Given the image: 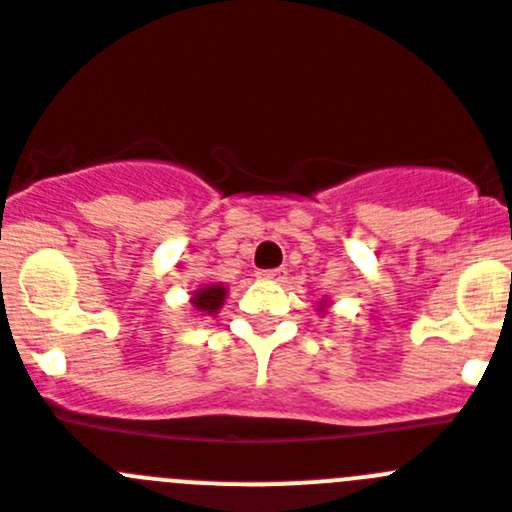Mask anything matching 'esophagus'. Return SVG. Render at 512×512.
I'll return each instance as SVG.
<instances>
[{
  "label": "esophagus",
  "instance_id": "34e87169",
  "mask_svg": "<svg viewBox=\"0 0 512 512\" xmlns=\"http://www.w3.org/2000/svg\"><path fill=\"white\" fill-rule=\"evenodd\" d=\"M261 277L271 279V282H282V279L287 277V271H284V269H266V271H261Z\"/></svg>",
  "mask_w": 512,
  "mask_h": 512
}]
</instances>
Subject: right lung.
Segmentation results:
<instances>
[{
  "mask_svg": "<svg viewBox=\"0 0 512 512\" xmlns=\"http://www.w3.org/2000/svg\"><path fill=\"white\" fill-rule=\"evenodd\" d=\"M225 300V287L220 284H210V287H202L197 295L192 297V305L200 312H207V315H215L220 310Z\"/></svg>",
  "mask_w": 512,
  "mask_h": 512,
  "instance_id": "add662e5",
  "label": "right lung"
}]
</instances>
